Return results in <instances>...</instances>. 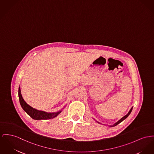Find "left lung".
Instances as JSON below:
<instances>
[{
	"mask_svg": "<svg viewBox=\"0 0 154 154\" xmlns=\"http://www.w3.org/2000/svg\"><path fill=\"white\" fill-rule=\"evenodd\" d=\"M133 107H132L131 108V109L130 110V111L128 112V113H127L125 116H124V117H123L120 120H119L118 122H117L116 123H114V124H113V125H109L110 127H114V126H116V125H117V124H119V123H121V122H123V120H124L125 119H127V117H128V116L130 114V113H131V112H132V110H133ZM94 120H95V119H94ZM96 122H97V123H99V124H101L100 123H99V122H98L97 121H96Z\"/></svg>",
	"mask_w": 154,
	"mask_h": 154,
	"instance_id": "8db88e82",
	"label": "left lung"
}]
</instances>
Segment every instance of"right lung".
Wrapping results in <instances>:
<instances>
[{
    "mask_svg": "<svg viewBox=\"0 0 154 154\" xmlns=\"http://www.w3.org/2000/svg\"><path fill=\"white\" fill-rule=\"evenodd\" d=\"M19 99L21 106L24 110V111L26 112L28 115H29L32 119L36 120H48V119H54L61 113L62 111L66 107V105H65L61 110L57 112H54V113H48L42 110H38L37 109H35L32 107L30 105H29L24 101L21 93L20 86H19Z\"/></svg>",
    "mask_w": 154,
    "mask_h": 154,
    "instance_id": "obj_1",
    "label": "right lung"
}]
</instances>
